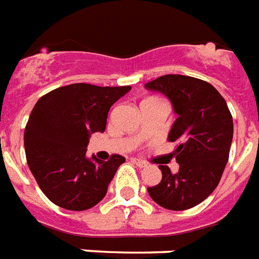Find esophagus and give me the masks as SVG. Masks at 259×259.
<instances>
[{
  "mask_svg": "<svg viewBox=\"0 0 259 259\" xmlns=\"http://www.w3.org/2000/svg\"><path fill=\"white\" fill-rule=\"evenodd\" d=\"M132 162H133L136 166H139V167H147V163H145V162H143V160H140V159L133 158L132 159Z\"/></svg>",
  "mask_w": 259,
  "mask_h": 259,
  "instance_id": "1",
  "label": "esophagus"
}]
</instances>
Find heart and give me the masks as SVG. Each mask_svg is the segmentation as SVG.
<instances>
[{
	"label": "heart",
	"mask_w": 259,
	"mask_h": 259,
	"mask_svg": "<svg viewBox=\"0 0 259 259\" xmlns=\"http://www.w3.org/2000/svg\"><path fill=\"white\" fill-rule=\"evenodd\" d=\"M147 100H156V99H147Z\"/></svg>",
	"instance_id": "obj_1"
}]
</instances>
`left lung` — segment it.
I'll use <instances>...</instances> for the list:
<instances>
[{"label": "left lung", "mask_w": 259, "mask_h": 259, "mask_svg": "<svg viewBox=\"0 0 259 259\" xmlns=\"http://www.w3.org/2000/svg\"><path fill=\"white\" fill-rule=\"evenodd\" d=\"M145 88L168 97L178 115L167 137L177 144L178 173L160 164L162 181L149 187V196L168 210L195 207L217 188L227 166L233 137L231 111L214 86L193 76L168 74Z\"/></svg>", "instance_id": "left-lung-1"}]
</instances>
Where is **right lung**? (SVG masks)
<instances>
[{"label":"right lung","mask_w":259,"mask_h":259,"mask_svg":"<svg viewBox=\"0 0 259 259\" xmlns=\"http://www.w3.org/2000/svg\"><path fill=\"white\" fill-rule=\"evenodd\" d=\"M130 89L72 83L49 92L34 105L24 129L26 158L41 191L59 207L82 211L105 196L124 158L89 159L86 147L92 133L104 132L110 108Z\"/></svg>","instance_id":"add662e5"}]
</instances>
